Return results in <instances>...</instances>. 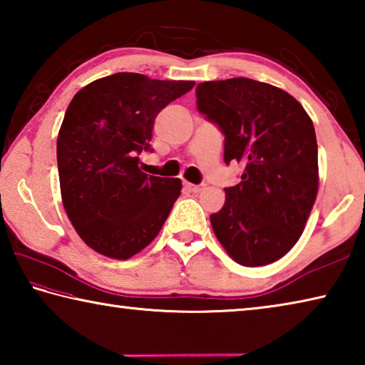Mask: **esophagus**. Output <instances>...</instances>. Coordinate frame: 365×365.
Masks as SVG:
<instances>
[{
    "label": "esophagus",
    "instance_id": "obj_1",
    "mask_svg": "<svg viewBox=\"0 0 365 365\" xmlns=\"http://www.w3.org/2000/svg\"><path fill=\"white\" fill-rule=\"evenodd\" d=\"M185 188H187L188 191H191V193H197V191L205 190V183H200V185H193V183H185Z\"/></svg>",
    "mask_w": 365,
    "mask_h": 365
}]
</instances>
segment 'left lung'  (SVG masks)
<instances>
[{
	"instance_id": "obj_1",
	"label": "left lung",
	"mask_w": 365,
	"mask_h": 365,
	"mask_svg": "<svg viewBox=\"0 0 365 365\" xmlns=\"http://www.w3.org/2000/svg\"><path fill=\"white\" fill-rule=\"evenodd\" d=\"M196 108L225 137V164H245L211 215L215 237L245 267L279 261L299 240L317 196L311 117L287 91L245 77L200 83Z\"/></svg>"
}]
</instances>
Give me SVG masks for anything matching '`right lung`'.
Returning <instances> with one entry per match:
<instances>
[{
    "label": "right lung",
    "mask_w": 365,
    "mask_h": 365,
    "mask_svg": "<svg viewBox=\"0 0 365 365\" xmlns=\"http://www.w3.org/2000/svg\"><path fill=\"white\" fill-rule=\"evenodd\" d=\"M191 80H151L119 72L72 98L58 135V170L67 215L91 250L128 259L158 237L180 196V178L138 168L153 123Z\"/></svg>",
    "instance_id": "1"
}]
</instances>
